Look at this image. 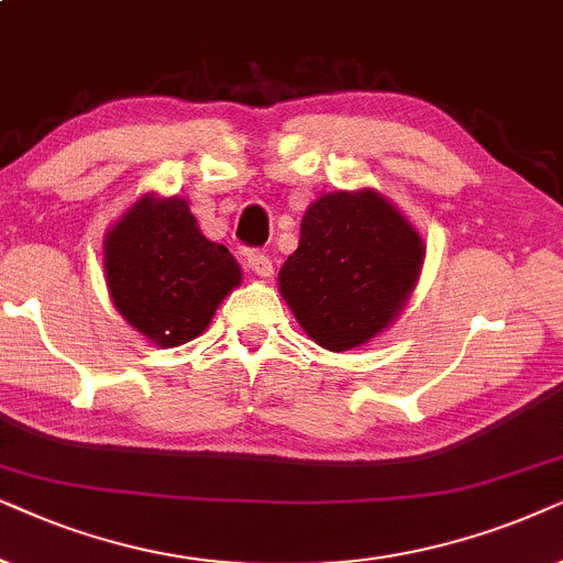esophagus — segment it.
Listing matches in <instances>:
<instances>
[{"instance_id":"1","label":"esophagus","mask_w":563,"mask_h":563,"mask_svg":"<svg viewBox=\"0 0 563 563\" xmlns=\"http://www.w3.org/2000/svg\"><path fill=\"white\" fill-rule=\"evenodd\" d=\"M246 265H250L252 273L260 275V277L273 275V260H269L265 252H257V250L246 252Z\"/></svg>"}]
</instances>
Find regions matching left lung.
<instances>
[{
    "label": "left lung",
    "mask_w": 563,
    "mask_h": 563,
    "mask_svg": "<svg viewBox=\"0 0 563 563\" xmlns=\"http://www.w3.org/2000/svg\"><path fill=\"white\" fill-rule=\"evenodd\" d=\"M424 242L376 190L324 192L306 208L298 250L277 288L324 350L371 342L399 317L419 280Z\"/></svg>",
    "instance_id": "1"
}]
</instances>
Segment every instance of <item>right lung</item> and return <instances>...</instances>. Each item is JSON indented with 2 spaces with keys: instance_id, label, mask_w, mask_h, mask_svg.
Here are the masks:
<instances>
[{
  "instance_id": "right-lung-1",
  "label": "right lung",
  "mask_w": 563,
  "mask_h": 563,
  "mask_svg": "<svg viewBox=\"0 0 563 563\" xmlns=\"http://www.w3.org/2000/svg\"><path fill=\"white\" fill-rule=\"evenodd\" d=\"M104 277L120 317L148 342L177 347L206 332L242 267L203 236L185 200L144 195L104 234Z\"/></svg>"
}]
</instances>
